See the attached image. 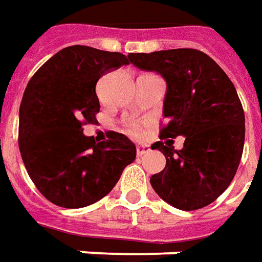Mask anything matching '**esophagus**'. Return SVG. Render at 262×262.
I'll use <instances>...</instances> for the list:
<instances>
[{
    "label": "esophagus",
    "instance_id": "esophagus-1",
    "mask_svg": "<svg viewBox=\"0 0 262 262\" xmlns=\"http://www.w3.org/2000/svg\"><path fill=\"white\" fill-rule=\"evenodd\" d=\"M151 151V148L150 147H147V145H138L137 147V156H145V154H148V152Z\"/></svg>",
    "mask_w": 262,
    "mask_h": 262
}]
</instances>
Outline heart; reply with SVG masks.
<instances>
[{
    "label": "heart",
    "mask_w": 262,
    "mask_h": 262,
    "mask_svg": "<svg viewBox=\"0 0 262 262\" xmlns=\"http://www.w3.org/2000/svg\"><path fill=\"white\" fill-rule=\"evenodd\" d=\"M133 133H134V134H140V129H138L137 127H134L133 128Z\"/></svg>",
    "instance_id": "1"
}]
</instances>
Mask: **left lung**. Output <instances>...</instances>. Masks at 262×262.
I'll return each mask as SVG.
<instances>
[{"label": "left lung", "mask_w": 262, "mask_h": 262, "mask_svg": "<svg viewBox=\"0 0 262 262\" xmlns=\"http://www.w3.org/2000/svg\"><path fill=\"white\" fill-rule=\"evenodd\" d=\"M135 68L166 80L161 138L184 137L182 150L159 141L151 150L166 157V167L150 179L168 205L196 210L215 202L231 184L241 161L245 115L236 89L208 54L196 49L129 53Z\"/></svg>", "instance_id": "1"}]
</instances>
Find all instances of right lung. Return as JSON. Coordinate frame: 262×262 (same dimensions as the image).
I'll return each mask as SVG.
<instances>
[{"mask_svg":"<svg viewBox=\"0 0 262 262\" xmlns=\"http://www.w3.org/2000/svg\"><path fill=\"white\" fill-rule=\"evenodd\" d=\"M129 64L127 56L69 46L30 79L20 105L18 147L30 179L47 201L78 209L101 201L135 160V144L119 133L95 143L83 134L99 112L96 82Z\"/></svg>","mask_w":262,"mask_h":262,"instance_id":"right-lung-1","label":"right lung"}]
</instances>
